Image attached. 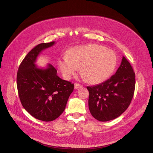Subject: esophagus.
<instances>
[{"label": "esophagus", "mask_w": 153, "mask_h": 153, "mask_svg": "<svg viewBox=\"0 0 153 153\" xmlns=\"http://www.w3.org/2000/svg\"><path fill=\"white\" fill-rule=\"evenodd\" d=\"M74 87H75V89H78V88H79L80 87H82V85L76 83H75V86Z\"/></svg>", "instance_id": "34e87169"}]
</instances>
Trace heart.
<instances>
[{"label":"heart","instance_id":"obj_1","mask_svg":"<svg viewBox=\"0 0 153 153\" xmlns=\"http://www.w3.org/2000/svg\"><path fill=\"white\" fill-rule=\"evenodd\" d=\"M117 63L115 53L104 46L88 45L77 46L70 51L68 56L59 60V66L64 77L70 79L78 69L90 83H99L112 75Z\"/></svg>","mask_w":153,"mask_h":153}]
</instances>
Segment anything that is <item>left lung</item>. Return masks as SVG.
Segmentation results:
<instances>
[{
  "mask_svg": "<svg viewBox=\"0 0 153 153\" xmlns=\"http://www.w3.org/2000/svg\"><path fill=\"white\" fill-rule=\"evenodd\" d=\"M135 84V73L129 62L123 56L115 74L104 82L87 87L91 114L102 122L118 117L129 106Z\"/></svg>",
  "mask_w": 153,
  "mask_h": 153,
  "instance_id": "left-lung-1",
  "label": "left lung"
}]
</instances>
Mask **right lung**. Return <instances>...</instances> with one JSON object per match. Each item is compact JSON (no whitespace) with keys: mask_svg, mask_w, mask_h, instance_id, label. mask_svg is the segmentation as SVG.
<instances>
[{"mask_svg":"<svg viewBox=\"0 0 153 153\" xmlns=\"http://www.w3.org/2000/svg\"><path fill=\"white\" fill-rule=\"evenodd\" d=\"M55 41L41 43L30 50L21 62L17 74V86L23 107L36 119L50 122L65 111L74 84L62 80L54 67L46 68L36 65L42 51L53 46Z\"/></svg>","mask_w":153,"mask_h":153,"instance_id":"right-lung-1","label":"right lung"}]
</instances>
